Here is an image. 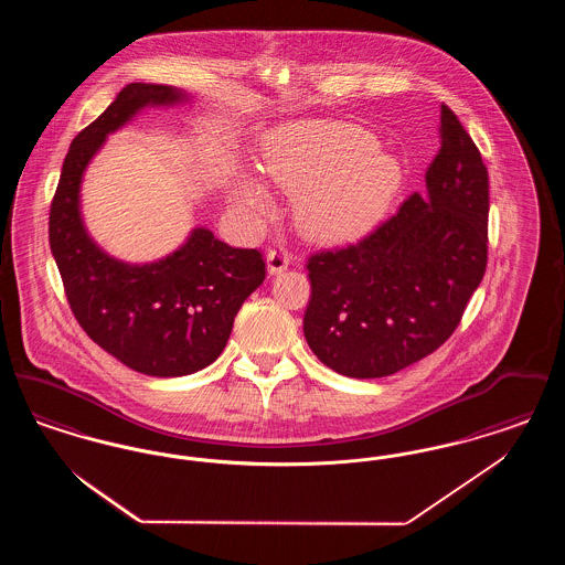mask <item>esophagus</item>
I'll use <instances>...</instances> for the list:
<instances>
[{
	"mask_svg": "<svg viewBox=\"0 0 565 565\" xmlns=\"http://www.w3.org/2000/svg\"><path fill=\"white\" fill-rule=\"evenodd\" d=\"M290 265V254L286 247H270L267 254V267H269L270 275H277L281 270L288 269Z\"/></svg>",
	"mask_w": 565,
	"mask_h": 565,
	"instance_id": "esophagus-1",
	"label": "esophagus"
}]
</instances>
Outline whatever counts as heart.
I'll list each match as a JSON object with an SVG mask.
<instances>
[{
  "mask_svg": "<svg viewBox=\"0 0 565 565\" xmlns=\"http://www.w3.org/2000/svg\"><path fill=\"white\" fill-rule=\"evenodd\" d=\"M265 169L279 189L298 196V222L305 235L337 239L355 235L394 203L403 169L376 150V139L350 122H302L284 129L267 150ZM245 205L267 210L258 184H245Z\"/></svg>",
  "mask_w": 565,
  "mask_h": 565,
  "instance_id": "obj_1",
  "label": "heart"
}]
</instances>
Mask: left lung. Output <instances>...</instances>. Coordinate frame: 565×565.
Masks as SVG:
<instances>
[{
  "instance_id": "1",
  "label": "left lung",
  "mask_w": 565,
  "mask_h": 565,
  "mask_svg": "<svg viewBox=\"0 0 565 565\" xmlns=\"http://www.w3.org/2000/svg\"><path fill=\"white\" fill-rule=\"evenodd\" d=\"M487 215L481 152L443 104L426 192H413L360 242L307 258L311 351L339 375L376 379L438 350L483 279Z\"/></svg>"
}]
</instances>
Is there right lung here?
I'll return each mask as SVG.
<instances>
[{
    "mask_svg": "<svg viewBox=\"0 0 565 565\" xmlns=\"http://www.w3.org/2000/svg\"><path fill=\"white\" fill-rule=\"evenodd\" d=\"M184 99L161 84H127L76 135L56 184L49 239L70 309L82 330L137 373L182 376L210 366L226 348L243 300L265 281L258 249L231 247L207 228L164 260L131 267L104 254L82 226L84 167L137 109Z\"/></svg>",
    "mask_w": 565,
    "mask_h": 565,
    "instance_id": "right-lung-1",
    "label": "right lung"
}]
</instances>
